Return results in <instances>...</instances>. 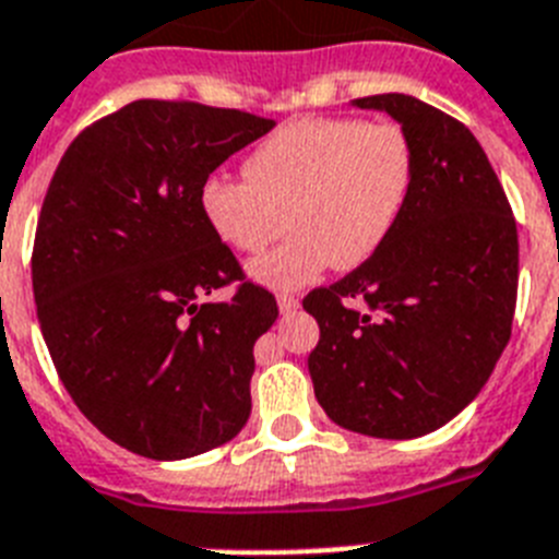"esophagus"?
I'll return each mask as SVG.
<instances>
[{
  "label": "esophagus",
  "instance_id": "esophagus-1",
  "mask_svg": "<svg viewBox=\"0 0 559 559\" xmlns=\"http://www.w3.org/2000/svg\"><path fill=\"white\" fill-rule=\"evenodd\" d=\"M276 302H280V311L283 313H294L299 308V299L294 297V294H280V299H276Z\"/></svg>",
  "mask_w": 559,
  "mask_h": 559
}]
</instances>
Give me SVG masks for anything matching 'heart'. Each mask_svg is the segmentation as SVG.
I'll list each match as a JSON object with an SVG mask.
<instances>
[{
    "instance_id": "b5f03b06",
    "label": "heart",
    "mask_w": 559,
    "mask_h": 559,
    "mask_svg": "<svg viewBox=\"0 0 559 559\" xmlns=\"http://www.w3.org/2000/svg\"><path fill=\"white\" fill-rule=\"evenodd\" d=\"M242 175L203 183V217L226 246L254 254L283 234L288 212L294 234L248 271L269 288H299L384 246L413 192L416 146L399 121L297 118L246 157Z\"/></svg>"
}]
</instances>
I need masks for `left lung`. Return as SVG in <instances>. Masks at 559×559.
<instances>
[{
	"instance_id": "left-lung-1",
	"label": "left lung",
	"mask_w": 559,
	"mask_h": 559,
	"mask_svg": "<svg viewBox=\"0 0 559 559\" xmlns=\"http://www.w3.org/2000/svg\"><path fill=\"white\" fill-rule=\"evenodd\" d=\"M356 107L384 109L409 132L416 180L384 246L302 299L319 322L308 370L338 427L418 438L480 393L509 345L518 223L484 146L457 118L402 93Z\"/></svg>"
}]
</instances>
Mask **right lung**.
<instances>
[{
    "label": "right lung",
    "instance_id": "right-lung-1",
    "mask_svg": "<svg viewBox=\"0 0 559 559\" xmlns=\"http://www.w3.org/2000/svg\"><path fill=\"white\" fill-rule=\"evenodd\" d=\"M271 127L143 98L81 130L52 171L31 257L41 336L75 407L135 455H200L251 416L254 342L280 308L209 228L200 189ZM226 284L231 300L199 305Z\"/></svg>",
    "mask_w": 559,
    "mask_h": 559
}]
</instances>
